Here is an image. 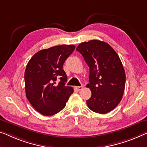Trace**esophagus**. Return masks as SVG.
<instances>
[{
  "mask_svg": "<svg viewBox=\"0 0 147 147\" xmlns=\"http://www.w3.org/2000/svg\"><path fill=\"white\" fill-rule=\"evenodd\" d=\"M74 88H75L77 91L82 90V88H83V86H75V87H74Z\"/></svg>",
  "mask_w": 147,
  "mask_h": 147,
  "instance_id": "esophagus-1",
  "label": "esophagus"
}]
</instances>
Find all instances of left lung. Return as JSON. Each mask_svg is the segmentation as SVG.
<instances>
[{
	"mask_svg": "<svg viewBox=\"0 0 147 147\" xmlns=\"http://www.w3.org/2000/svg\"><path fill=\"white\" fill-rule=\"evenodd\" d=\"M90 68L91 98L87 106L96 113L104 114L119 104L125 86V73L114 49L106 42L91 40L76 47Z\"/></svg>",
	"mask_w": 147,
	"mask_h": 147,
	"instance_id": "left-lung-1",
	"label": "left lung"
}]
</instances>
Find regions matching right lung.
<instances>
[{
    "label": "right lung",
    "mask_w": 147,
    "mask_h": 147,
    "mask_svg": "<svg viewBox=\"0 0 147 147\" xmlns=\"http://www.w3.org/2000/svg\"><path fill=\"white\" fill-rule=\"evenodd\" d=\"M75 49L73 45H57L37 52L28 63L24 74L26 98L41 114L50 116L65 108L74 90L65 86L63 66ZM60 79L57 84L56 80Z\"/></svg>",
    "instance_id": "add662e5"
}]
</instances>
